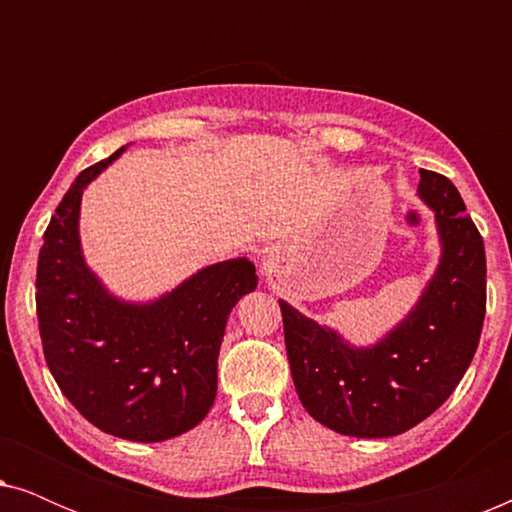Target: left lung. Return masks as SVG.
<instances>
[{"mask_svg":"<svg viewBox=\"0 0 512 512\" xmlns=\"http://www.w3.org/2000/svg\"><path fill=\"white\" fill-rule=\"evenodd\" d=\"M419 174L417 193L436 212L443 258L415 310L387 338L349 347L279 300L300 403L342 436L389 438L412 429L450 398L478 349L487 307L482 235L450 179Z\"/></svg>","mask_w":512,"mask_h":512,"instance_id":"left-lung-1","label":"left lung"}]
</instances>
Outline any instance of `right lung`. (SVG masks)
<instances>
[{
    "label": "right lung",
    "mask_w": 512,
    "mask_h": 512,
    "mask_svg": "<svg viewBox=\"0 0 512 512\" xmlns=\"http://www.w3.org/2000/svg\"><path fill=\"white\" fill-rule=\"evenodd\" d=\"M114 156L83 170L55 209L37 263V319L51 375L69 403L111 436L158 443L200 424L216 396L228 314L256 289L233 258L186 279L151 305L121 303L86 268L81 193Z\"/></svg>",
    "instance_id": "1"
}]
</instances>
